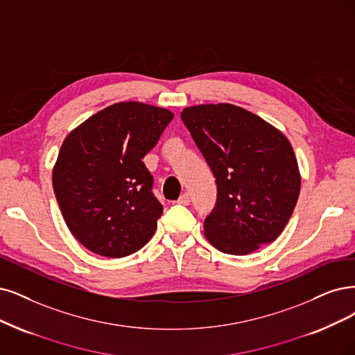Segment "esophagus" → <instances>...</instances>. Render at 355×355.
I'll return each instance as SVG.
<instances>
[{
	"label": "esophagus",
	"instance_id": "esophagus-1",
	"mask_svg": "<svg viewBox=\"0 0 355 355\" xmlns=\"http://www.w3.org/2000/svg\"><path fill=\"white\" fill-rule=\"evenodd\" d=\"M177 203H178V205H182V206H187V205L190 203V194H189V193L181 194L180 199L177 200Z\"/></svg>",
	"mask_w": 355,
	"mask_h": 355
}]
</instances>
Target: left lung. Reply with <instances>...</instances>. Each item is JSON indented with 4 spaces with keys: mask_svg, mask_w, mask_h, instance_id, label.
Returning a JSON list of instances; mask_svg holds the SVG:
<instances>
[{
    "mask_svg": "<svg viewBox=\"0 0 355 355\" xmlns=\"http://www.w3.org/2000/svg\"><path fill=\"white\" fill-rule=\"evenodd\" d=\"M181 120L216 178V205L203 225L207 241L240 256L277 240L301 187L290 140L231 103L189 107Z\"/></svg>",
    "mask_w": 355,
    "mask_h": 355,
    "instance_id": "obj_1",
    "label": "left lung"
}]
</instances>
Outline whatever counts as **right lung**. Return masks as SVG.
Masks as SVG:
<instances>
[{
    "label": "right lung",
    "instance_id": "right-lung-1",
    "mask_svg": "<svg viewBox=\"0 0 355 355\" xmlns=\"http://www.w3.org/2000/svg\"><path fill=\"white\" fill-rule=\"evenodd\" d=\"M174 114L143 102H118L65 137L52 186L74 239L99 256L139 252L156 231L164 207L143 157Z\"/></svg>",
    "mask_w": 355,
    "mask_h": 355
}]
</instances>
